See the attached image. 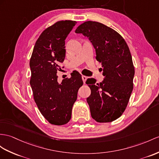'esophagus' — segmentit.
<instances>
[{"mask_svg":"<svg viewBox=\"0 0 159 159\" xmlns=\"http://www.w3.org/2000/svg\"><path fill=\"white\" fill-rule=\"evenodd\" d=\"M82 80H83L84 83L86 82V80H87V77L85 76V75H82Z\"/></svg>","mask_w":159,"mask_h":159,"instance_id":"1","label":"esophagus"}]
</instances>
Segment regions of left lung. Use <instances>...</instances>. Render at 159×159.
<instances>
[{"label": "left lung", "instance_id": "obj_1", "mask_svg": "<svg viewBox=\"0 0 159 159\" xmlns=\"http://www.w3.org/2000/svg\"><path fill=\"white\" fill-rule=\"evenodd\" d=\"M75 32L92 43L104 76L100 84L93 78L86 81L91 90L87 102L92 117L99 123L113 121L125 111L134 88L135 70L129 48L121 35L101 23L86 21Z\"/></svg>", "mask_w": 159, "mask_h": 159}]
</instances>
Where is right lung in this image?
<instances>
[{"label":"right lung","mask_w":159,"mask_h":159,"mask_svg":"<svg viewBox=\"0 0 159 159\" xmlns=\"http://www.w3.org/2000/svg\"><path fill=\"white\" fill-rule=\"evenodd\" d=\"M76 24L71 20L59 21L46 28L38 38L30 58V85L35 102L52 125L66 124L71 117L77 92L83 85L79 72L58 82L57 71L65 58V40Z\"/></svg>","instance_id":"1"}]
</instances>
